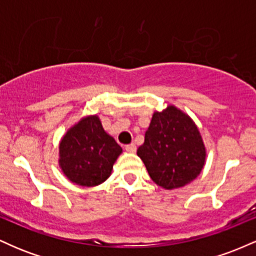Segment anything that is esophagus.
Segmentation results:
<instances>
[{
	"label": "esophagus",
	"instance_id": "obj_1",
	"mask_svg": "<svg viewBox=\"0 0 256 256\" xmlns=\"http://www.w3.org/2000/svg\"><path fill=\"white\" fill-rule=\"evenodd\" d=\"M125 149H126V152H136L137 148H136V144H134V143H131V144L126 146Z\"/></svg>",
	"mask_w": 256,
	"mask_h": 256
}]
</instances>
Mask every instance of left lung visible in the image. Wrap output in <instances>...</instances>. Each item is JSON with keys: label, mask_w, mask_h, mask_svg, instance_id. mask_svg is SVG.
I'll return each mask as SVG.
<instances>
[{"label": "left lung", "mask_w": 256, "mask_h": 256, "mask_svg": "<svg viewBox=\"0 0 256 256\" xmlns=\"http://www.w3.org/2000/svg\"><path fill=\"white\" fill-rule=\"evenodd\" d=\"M137 155L144 162L152 182L172 190L198 177L207 152L194 120L171 104L162 112H154Z\"/></svg>", "instance_id": "left-lung-1"}]
</instances>
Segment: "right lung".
Listing matches in <instances>:
<instances>
[{
    "label": "right lung",
    "instance_id": "obj_1",
    "mask_svg": "<svg viewBox=\"0 0 256 256\" xmlns=\"http://www.w3.org/2000/svg\"><path fill=\"white\" fill-rule=\"evenodd\" d=\"M122 146L104 130L98 116L82 118L58 146V166L72 183L96 186L107 180Z\"/></svg>",
    "mask_w": 256,
    "mask_h": 256
}]
</instances>
